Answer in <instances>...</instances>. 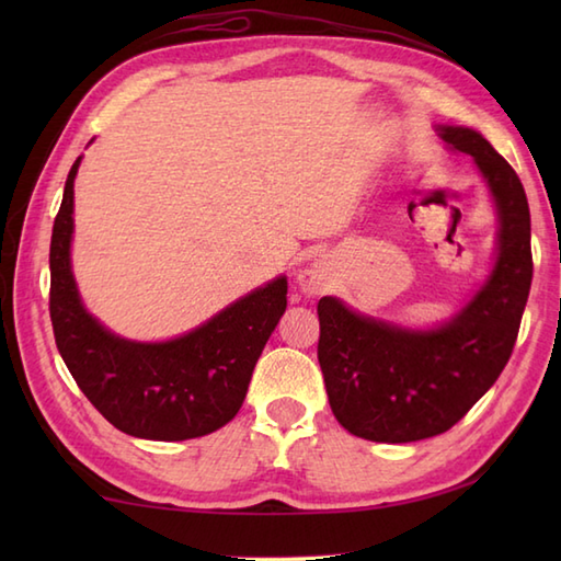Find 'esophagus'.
<instances>
[{
    "label": "esophagus",
    "instance_id": "1",
    "mask_svg": "<svg viewBox=\"0 0 561 561\" xmlns=\"http://www.w3.org/2000/svg\"><path fill=\"white\" fill-rule=\"evenodd\" d=\"M328 270L323 262H313V265H308L306 270L299 272V287L304 294L308 296H316V294H323L328 289Z\"/></svg>",
    "mask_w": 561,
    "mask_h": 561
}]
</instances>
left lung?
Listing matches in <instances>:
<instances>
[{"label":"left lung","mask_w":561,"mask_h":561,"mask_svg":"<svg viewBox=\"0 0 561 561\" xmlns=\"http://www.w3.org/2000/svg\"><path fill=\"white\" fill-rule=\"evenodd\" d=\"M450 151L472 157L496 209V255L482 287L436 328H404L318 301V362L332 414L378 444L444 434L504 371L533 279L530 209L516 171L478 129L436 125Z\"/></svg>","instance_id":"obj_1"}]
</instances>
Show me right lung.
I'll list each match as a JSON object with an SVG mask.
<instances>
[{"instance_id": "1", "label": "right lung", "mask_w": 561, "mask_h": 561, "mask_svg": "<svg viewBox=\"0 0 561 561\" xmlns=\"http://www.w3.org/2000/svg\"><path fill=\"white\" fill-rule=\"evenodd\" d=\"M79 163L81 157L67 175L50 241V320L69 374L129 436L185 440L217 432L241 410L260 354L287 311V277L279 274L181 337L115 335L87 311L71 272Z\"/></svg>"}]
</instances>
